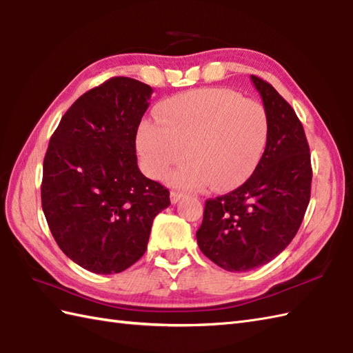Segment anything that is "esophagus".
<instances>
[{
  "label": "esophagus",
  "mask_w": 353,
  "mask_h": 353,
  "mask_svg": "<svg viewBox=\"0 0 353 353\" xmlns=\"http://www.w3.org/2000/svg\"><path fill=\"white\" fill-rule=\"evenodd\" d=\"M183 196H185V194H183V192H176V191H171V194H170V200H171V203L176 204V203H179L180 200H182Z\"/></svg>",
  "instance_id": "obj_1"
}]
</instances>
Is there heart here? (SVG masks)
<instances>
[{"label":"heart","instance_id":"b5f03b06","mask_svg":"<svg viewBox=\"0 0 353 353\" xmlns=\"http://www.w3.org/2000/svg\"><path fill=\"white\" fill-rule=\"evenodd\" d=\"M268 137L269 117L260 102L230 88H200L162 102L158 121H141L137 150L152 179H162L185 158L170 183L224 192L254 173Z\"/></svg>","mask_w":353,"mask_h":353}]
</instances>
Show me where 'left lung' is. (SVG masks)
Masks as SVG:
<instances>
[{
  "label": "left lung",
  "mask_w": 353,
  "mask_h": 353,
  "mask_svg": "<svg viewBox=\"0 0 353 353\" xmlns=\"http://www.w3.org/2000/svg\"><path fill=\"white\" fill-rule=\"evenodd\" d=\"M251 81L269 117L265 153L247 182L206 201L196 232L204 256L230 272L263 266L288 247L304 219L313 177L296 112L266 81Z\"/></svg>",
  "instance_id": "obj_1"
}]
</instances>
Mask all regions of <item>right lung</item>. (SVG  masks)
<instances>
[{"instance_id":"add662e5","label":"right lung","mask_w":353,"mask_h":353,"mask_svg":"<svg viewBox=\"0 0 353 353\" xmlns=\"http://www.w3.org/2000/svg\"><path fill=\"white\" fill-rule=\"evenodd\" d=\"M150 85L105 81L61 117L43 159L42 208L55 242L94 274H119L143 257L167 188L138 168L135 138Z\"/></svg>"}]
</instances>
